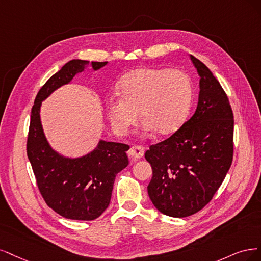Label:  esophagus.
<instances>
[{
	"instance_id": "1",
	"label": "esophagus",
	"mask_w": 261,
	"mask_h": 261,
	"mask_svg": "<svg viewBox=\"0 0 261 261\" xmlns=\"http://www.w3.org/2000/svg\"><path fill=\"white\" fill-rule=\"evenodd\" d=\"M130 156H132L134 159H139L144 155V147L141 145H134L129 150Z\"/></svg>"
}]
</instances>
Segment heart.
<instances>
[{
  "instance_id": "b5f03b06",
  "label": "heart",
  "mask_w": 261,
  "mask_h": 261,
  "mask_svg": "<svg viewBox=\"0 0 261 261\" xmlns=\"http://www.w3.org/2000/svg\"><path fill=\"white\" fill-rule=\"evenodd\" d=\"M117 90L119 95L106 100V112L118 134L137 122L139 111L147 130L170 134L181 127L192 98L190 78L180 69L139 68L124 74Z\"/></svg>"
}]
</instances>
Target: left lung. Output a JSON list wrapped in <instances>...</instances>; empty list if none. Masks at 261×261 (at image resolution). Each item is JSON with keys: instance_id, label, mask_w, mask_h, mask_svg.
I'll return each instance as SVG.
<instances>
[{"instance_id": "8db88e82", "label": "left lung", "mask_w": 261, "mask_h": 261, "mask_svg": "<svg viewBox=\"0 0 261 261\" xmlns=\"http://www.w3.org/2000/svg\"><path fill=\"white\" fill-rule=\"evenodd\" d=\"M199 74L196 111L170 138L150 145L153 176L147 192L164 215L183 218L203 209L220 188L233 159L234 119L224 90L208 67L191 55Z\"/></svg>"}]
</instances>
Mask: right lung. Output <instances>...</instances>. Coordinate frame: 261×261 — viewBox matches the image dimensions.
Segmentation results:
<instances>
[{"label":"right lung","mask_w":261,"mask_h":261,"mask_svg":"<svg viewBox=\"0 0 261 261\" xmlns=\"http://www.w3.org/2000/svg\"><path fill=\"white\" fill-rule=\"evenodd\" d=\"M107 62L72 60L49 78L40 89L31 109L27 155L35 173L39 191L48 207L67 219L94 220L111 201L115 178L128 166L123 143L100 140L91 153L68 158L49 146L40 119L43 100L55 90L69 83L87 66L97 70Z\"/></svg>","instance_id":"right-lung-1"}]
</instances>
